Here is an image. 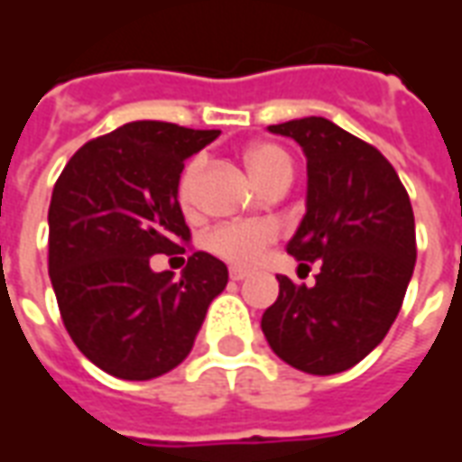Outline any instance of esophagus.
Segmentation results:
<instances>
[{"mask_svg": "<svg viewBox=\"0 0 462 462\" xmlns=\"http://www.w3.org/2000/svg\"><path fill=\"white\" fill-rule=\"evenodd\" d=\"M247 277H250V272H245V270H235V267H232V270H230V280L242 282V280H247Z\"/></svg>", "mask_w": 462, "mask_h": 462, "instance_id": "esophagus-1", "label": "esophagus"}]
</instances>
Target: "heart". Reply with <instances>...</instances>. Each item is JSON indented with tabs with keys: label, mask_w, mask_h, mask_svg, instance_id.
I'll use <instances>...</instances> for the list:
<instances>
[{
	"label": "heart",
	"mask_w": 462,
	"mask_h": 462,
	"mask_svg": "<svg viewBox=\"0 0 462 462\" xmlns=\"http://www.w3.org/2000/svg\"><path fill=\"white\" fill-rule=\"evenodd\" d=\"M245 161H247V168L254 175V180L260 182L264 190L272 188L274 182H291V175H294L291 158L274 143L252 145ZM200 171L202 161L195 158L185 165L180 175L178 200L185 210L192 205V192H195V182L200 178ZM274 240H277V227L272 222H227V225H217L215 230L208 232L205 247L235 267H252L260 262L262 252Z\"/></svg>",
	"instance_id": "b5f03b06"
}]
</instances>
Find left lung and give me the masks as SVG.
Here are the masks:
<instances>
[{"label": "left lung", "mask_w": 462, "mask_h": 462, "mask_svg": "<svg viewBox=\"0 0 462 462\" xmlns=\"http://www.w3.org/2000/svg\"><path fill=\"white\" fill-rule=\"evenodd\" d=\"M307 155V215L287 245L319 260L317 284L280 274L262 314L272 351L314 376L356 366L396 321L416 267V222L403 182L381 152L321 116L270 125Z\"/></svg>", "instance_id": "1"}]
</instances>
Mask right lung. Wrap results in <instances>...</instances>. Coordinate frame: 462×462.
Returning <instances> with one entry per match:
<instances>
[{
	"label": "right lung",
	"mask_w": 462,
	"mask_h": 462,
	"mask_svg": "<svg viewBox=\"0 0 462 462\" xmlns=\"http://www.w3.org/2000/svg\"><path fill=\"white\" fill-rule=\"evenodd\" d=\"M220 131L133 121L66 162L49 205V277L79 351L123 381L162 376L190 354L225 262L192 252L180 280L152 254L185 252L178 202L185 161Z\"/></svg>",
	"instance_id": "1"
}]
</instances>
